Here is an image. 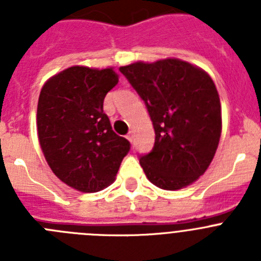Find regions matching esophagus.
Segmentation results:
<instances>
[{"mask_svg": "<svg viewBox=\"0 0 261 261\" xmlns=\"http://www.w3.org/2000/svg\"><path fill=\"white\" fill-rule=\"evenodd\" d=\"M126 138H128L130 142H133V132H129L128 135H126Z\"/></svg>", "mask_w": 261, "mask_h": 261, "instance_id": "esophagus-1", "label": "esophagus"}]
</instances>
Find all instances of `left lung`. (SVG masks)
Wrapping results in <instances>:
<instances>
[{
  "label": "left lung",
  "mask_w": 261,
  "mask_h": 261,
  "mask_svg": "<svg viewBox=\"0 0 261 261\" xmlns=\"http://www.w3.org/2000/svg\"><path fill=\"white\" fill-rule=\"evenodd\" d=\"M153 121L155 141L140 155L147 179L167 191L192 184L211 165L222 120L216 85L204 70L176 59L120 68Z\"/></svg>",
  "instance_id": "1"
}]
</instances>
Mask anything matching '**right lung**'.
I'll list each match as a JSON object with an SVG mask.
<instances>
[{
  "instance_id": "obj_1",
  "label": "right lung",
  "mask_w": 261,
  "mask_h": 261,
  "mask_svg": "<svg viewBox=\"0 0 261 261\" xmlns=\"http://www.w3.org/2000/svg\"><path fill=\"white\" fill-rule=\"evenodd\" d=\"M119 82L114 69L71 66L45 82L38 103V136L50 170L81 192L114 181L130 142L112 130L103 102Z\"/></svg>"
}]
</instances>
